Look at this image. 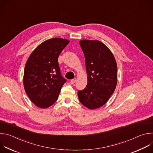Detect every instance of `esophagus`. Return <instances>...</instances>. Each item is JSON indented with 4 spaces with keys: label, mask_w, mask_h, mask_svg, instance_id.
Listing matches in <instances>:
<instances>
[{
    "label": "esophagus",
    "mask_w": 153,
    "mask_h": 153,
    "mask_svg": "<svg viewBox=\"0 0 153 153\" xmlns=\"http://www.w3.org/2000/svg\"><path fill=\"white\" fill-rule=\"evenodd\" d=\"M76 79L75 78V79H73L71 80L70 82H71V83H72V84H74V83L76 82Z\"/></svg>",
    "instance_id": "34e87169"
}]
</instances>
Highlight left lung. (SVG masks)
I'll return each mask as SVG.
<instances>
[{
	"label": "left lung",
	"instance_id": "left-lung-1",
	"mask_svg": "<svg viewBox=\"0 0 153 153\" xmlns=\"http://www.w3.org/2000/svg\"><path fill=\"white\" fill-rule=\"evenodd\" d=\"M83 52L87 85L77 93L79 101L91 110L101 107L113 94L117 82L115 58L104 43L99 40L79 42Z\"/></svg>",
	"mask_w": 153,
	"mask_h": 153
}]
</instances>
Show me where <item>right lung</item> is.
I'll return each mask as SVG.
<instances>
[{
  "label": "right lung",
  "instance_id": "right-lung-1",
  "mask_svg": "<svg viewBox=\"0 0 153 153\" xmlns=\"http://www.w3.org/2000/svg\"><path fill=\"white\" fill-rule=\"evenodd\" d=\"M70 41L53 38L42 42L31 54L24 74L25 91L37 106L46 108L54 104L67 80L60 73L58 57Z\"/></svg>",
  "mask_w": 153,
  "mask_h": 153
}]
</instances>
